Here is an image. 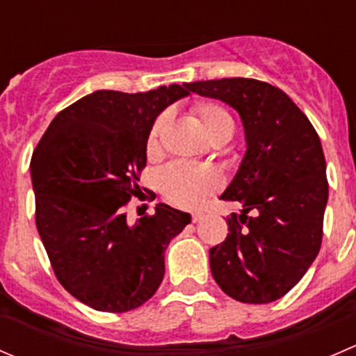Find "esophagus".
<instances>
[{
    "instance_id": "obj_1",
    "label": "esophagus",
    "mask_w": 356,
    "mask_h": 356,
    "mask_svg": "<svg viewBox=\"0 0 356 356\" xmlns=\"http://www.w3.org/2000/svg\"><path fill=\"white\" fill-rule=\"evenodd\" d=\"M201 218H203V213H193L191 215V220L195 222V224H196V222H200Z\"/></svg>"
}]
</instances>
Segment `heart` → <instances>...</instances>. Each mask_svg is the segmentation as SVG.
<instances>
[{
    "label": "heart",
    "instance_id": "heart-1",
    "mask_svg": "<svg viewBox=\"0 0 356 356\" xmlns=\"http://www.w3.org/2000/svg\"><path fill=\"white\" fill-rule=\"evenodd\" d=\"M201 125L213 141L231 138L234 122L229 111L213 102H198L193 106ZM168 122V113H160L153 120L146 138V152L155 155L160 149V139ZM158 188L170 203L181 208H198L204 200L222 188V175L208 165H193L172 161L158 174Z\"/></svg>",
    "mask_w": 356,
    "mask_h": 356
}]
</instances>
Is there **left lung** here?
<instances>
[{"mask_svg":"<svg viewBox=\"0 0 356 356\" xmlns=\"http://www.w3.org/2000/svg\"><path fill=\"white\" fill-rule=\"evenodd\" d=\"M189 91L238 110L246 155L222 200L241 215L210 248V268L225 294L241 303H272L300 282L322 245L329 184L321 139L282 89L232 77L188 84Z\"/></svg>","mask_w":356,"mask_h":356,"instance_id":"left-lung-1","label":"left lung"}]
</instances>
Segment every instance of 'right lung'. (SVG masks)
Masks as SVG:
<instances>
[{"instance_id": "right-lung-1", "label": "right lung", "mask_w": 356, "mask_h": 356, "mask_svg": "<svg viewBox=\"0 0 356 356\" xmlns=\"http://www.w3.org/2000/svg\"><path fill=\"white\" fill-rule=\"evenodd\" d=\"M188 84L148 92L95 91L60 111L31 160L35 227L60 284L88 307L124 314L156 293L163 251L191 222L158 203L155 215L127 224L139 196L146 138Z\"/></svg>"}]
</instances>
